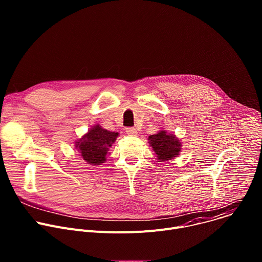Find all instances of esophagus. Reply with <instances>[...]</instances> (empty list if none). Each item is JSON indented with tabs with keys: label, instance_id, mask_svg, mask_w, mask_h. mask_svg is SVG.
<instances>
[{
	"label": "esophagus",
	"instance_id": "1",
	"mask_svg": "<svg viewBox=\"0 0 262 262\" xmlns=\"http://www.w3.org/2000/svg\"><path fill=\"white\" fill-rule=\"evenodd\" d=\"M125 132H126V134L129 135V136H137V134H138V132H137V129H136L135 127H127V128L125 129Z\"/></svg>",
	"mask_w": 262,
	"mask_h": 262
}]
</instances>
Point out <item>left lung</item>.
<instances>
[{"instance_id":"left-lung-1","label":"left lung","mask_w":262,"mask_h":262,"mask_svg":"<svg viewBox=\"0 0 262 262\" xmlns=\"http://www.w3.org/2000/svg\"><path fill=\"white\" fill-rule=\"evenodd\" d=\"M149 144L160 162H166L177 157L181 150V143L173 134L160 130L158 134L148 137Z\"/></svg>"}]
</instances>
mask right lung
Returning a JSON list of instances; mask_svg holds the SVG:
<instances>
[{"mask_svg":"<svg viewBox=\"0 0 262 262\" xmlns=\"http://www.w3.org/2000/svg\"><path fill=\"white\" fill-rule=\"evenodd\" d=\"M118 135V133L106 130L97 124L76 142V148L84 161L90 165L98 166L105 162L108 149L116 141Z\"/></svg>","mask_w":262,"mask_h":262,"instance_id":"1","label":"right lung"}]
</instances>
